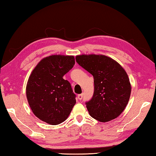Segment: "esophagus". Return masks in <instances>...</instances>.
<instances>
[{"mask_svg": "<svg viewBox=\"0 0 156 156\" xmlns=\"http://www.w3.org/2000/svg\"><path fill=\"white\" fill-rule=\"evenodd\" d=\"M82 98H83V94H80L78 95V99L79 101H81Z\"/></svg>", "mask_w": 156, "mask_h": 156, "instance_id": "34e87169", "label": "esophagus"}]
</instances>
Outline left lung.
<instances>
[{"mask_svg": "<svg viewBox=\"0 0 156 156\" xmlns=\"http://www.w3.org/2000/svg\"><path fill=\"white\" fill-rule=\"evenodd\" d=\"M76 60L94 77L93 97L86 103L89 114L101 122L118 117L128 104L131 92L124 68L105 55H78Z\"/></svg>", "mask_w": 156, "mask_h": 156, "instance_id": "8db88e82", "label": "left lung"}]
</instances>
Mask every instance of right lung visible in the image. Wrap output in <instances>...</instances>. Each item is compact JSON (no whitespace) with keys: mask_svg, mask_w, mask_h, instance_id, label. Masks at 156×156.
<instances>
[{"mask_svg":"<svg viewBox=\"0 0 156 156\" xmlns=\"http://www.w3.org/2000/svg\"><path fill=\"white\" fill-rule=\"evenodd\" d=\"M74 64V55H51L43 58L31 73L26 95L31 111L41 121L56 125L70 114L76 95L63 76Z\"/></svg>","mask_w":156,"mask_h":156,"instance_id":"add662e5","label":"right lung"}]
</instances>
